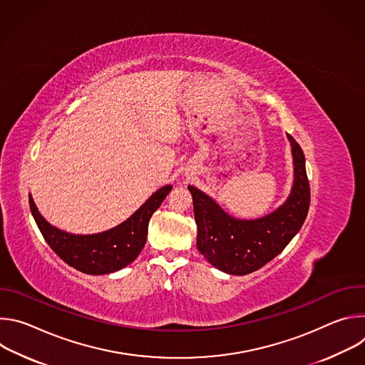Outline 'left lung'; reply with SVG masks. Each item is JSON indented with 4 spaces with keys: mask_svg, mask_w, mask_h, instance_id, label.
<instances>
[{
    "mask_svg": "<svg viewBox=\"0 0 365 365\" xmlns=\"http://www.w3.org/2000/svg\"><path fill=\"white\" fill-rule=\"evenodd\" d=\"M293 155V186L276 211L257 220H238L195 186H187L193 199L197 227L196 247L218 270L244 276L262 269L279 255L302 228L310 205V187L304 154L287 134Z\"/></svg>",
    "mask_w": 365,
    "mask_h": 365,
    "instance_id": "1",
    "label": "left lung"
}]
</instances>
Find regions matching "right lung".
<instances>
[{"instance_id": "obj_1", "label": "right lung", "mask_w": 365, "mask_h": 365, "mask_svg": "<svg viewBox=\"0 0 365 365\" xmlns=\"http://www.w3.org/2000/svg\"><path fill=\"white\" fill-rule=\"evenodd\" d=\"M170 190L172 185L160 187L120 225L88 235L69 234L48 224L38 212L31 193H29V203L31 215L50 248L71 267L99 276L118 272L138 257L145 244L150 218Z\"/></svg>"}]
</instances>
